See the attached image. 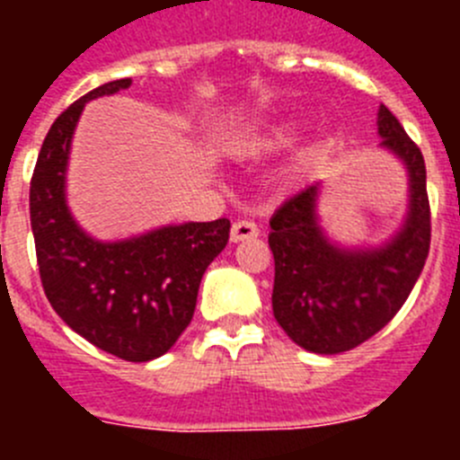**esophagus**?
Listing matches in <instances>:
<instances>
[{
  "label": "esophagus",
  "instance_id": "esophagus-1",
  "mask_svg": "<svg viewBox=\"0 0 460 460\" xmlns=\"http://www.w3.org/2000/svg\"><path fill=\"white\" fill-rule=\"evenodd\" d=\"M258 237V226L249 218H242V221L233 223V230H230V242H243V239H255Z\"/></svg>",
  "mask_w": 460,
  "mask_h": 460
}]
</instances>
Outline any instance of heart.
Instances as JSON below:
<instances>
[{"label":"heart","mask_w":460,"mask_h":460,"mask_svg":"<svg viewBox=\"0 0 460 460\" xmlns=\"http://www.w3.org/2000/svg\"><path fill=\"white\" fill-rule=\"evenodd\" d=\"M283 140H286V136H283V133H274L271 137H260V140H253L246 145V152H255V149L271 147V145H276V142H283Z\"/></svg>","instance_id":"b5f03b06"}]
</instances>
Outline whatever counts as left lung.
<instances>
[{"mask_svg":"<svg viewBox=\"0 0 460 460\" xmlns=\"http://www.w3.org/2000/svg\"><path fill=\"white\" fill-rule=\"evenodd\" d=\"M377 133L410 172V214L392 242L373 251L329 243L315 214L318 186L288 198L270 221L274 318L308 352L339 355L376 336L401 311L429 258L430 205L421 149L387 105L377 112Z\"/></svg>","mask_w":460,"mask_h":460,"instance_id":"obj_1","label":"left lung"}]
</instances>
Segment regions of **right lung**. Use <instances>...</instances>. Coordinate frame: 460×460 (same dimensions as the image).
Returning <instances> with one entry per match:
<instances>
[{
  "instance_id": "add662e5",
  "label": "right lung",
  "mask_w": 460,
  "mask_h": 460,
  "mask_svg": "<svg viewBox=\"0 0 460 460\" xmlns=\"http://www.w3.org/2000/svg\"><path fill=\"white\" fill-rule=\"evenodd\" d=\"M128 84H101L57 117L31 174L30 217L40 283L57 315L110 355L149 361L189 327L202 274L226 249L230 221L168 226L115 243L87 237L73 221L64 198L73 128L87 101Z\"/></svg>"
}]
</instances>
